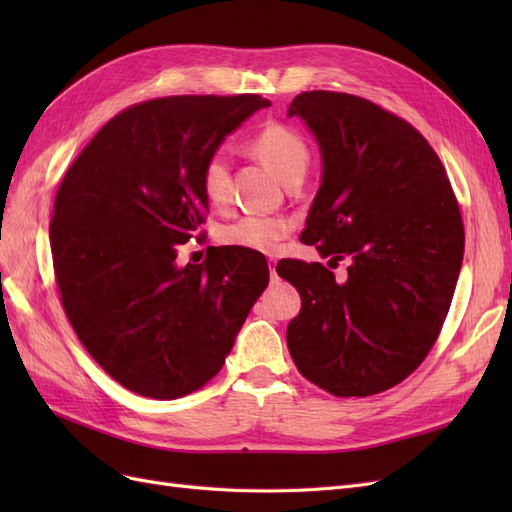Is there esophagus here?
Wrapping results in <instances>:
<instances>
[{"instance_id": "esophagus-1", "label": "esophagus", "mask_w": 512, "mask_h": 512, "mask_svg": "<svg viewBox=\"0 0 512 512\" xmlns=\"http://www.w3.org/2000/svg\"><path fill=\"white\" fill-rule=\"evenodd\" d=\"M271 280H277V273H275V260H271Z\"/></svg>"}]
</instances>
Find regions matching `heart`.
Instances as JSON below:
<instances>
[{
    "label": "heart",
    "instance_id": "b5f03b06",
    "mask_svg": "<svg viewBox=\"0 0 512 512\" xmlns=\"http://www.w3.org/2000/svg\"><path fill=\"white\" fill-rule=\"evenodd\" d=\"M250 151L265 162L284 185L301 183L307 175L312 151L301 132L280 121H269L250 141ZM200 185L209 205L224 209L230 203V162L224 153H213L200 173ZM292 222L286 218H267V215H243L235 222L222 226L220 241L230 247L258 254L277 252L280 243L290 235Z\"/></svg>",
    "mask_w": 512,
    "mask_h": 512
}]
</instances>
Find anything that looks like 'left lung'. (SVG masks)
Instances as JSON below:
<instances>
[{"label":"left lung","instance_id":"left-lung-1","mask_svg":"<svg viewBox=\"0 0 512 512\" xmlns=\"http://www.w3.org/2000/svg\"><path fill=\"white\" fill-rule=\"evenodd\" d=\"M288 115L305 119L322 151V185L301 239L320 262L275 267L301 294L286 342L294 365L335 397H369L406 380L436 344L463 260V222L427 138L380 104L339 91H303Z\"/></svg>","mask_w":512,"mask_h":512}]
</instances>
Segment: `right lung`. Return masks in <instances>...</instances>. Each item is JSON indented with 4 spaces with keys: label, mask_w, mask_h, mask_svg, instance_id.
<instances>
[{
    "label": "right lung",
    "mask_w": 512,
    "mask_h": 512,
    "mask_svg": "<svg viewBox=\"0 0 512 512\" xmlns=\"http://www.w3.org/2000/svg\"><path fill=\"white\" fill-rule=\"evenodd\" d=\"M269 104L256 94L138 102L104 123L59 185L49 232L61 305L94 361L132 393L177 399L205 386L269 284L265 256L241 247L175 262L179 245L203 235L205 162Z\"/></svg>",
    "instance_id": "right-lung-1"
}]
</instances>
